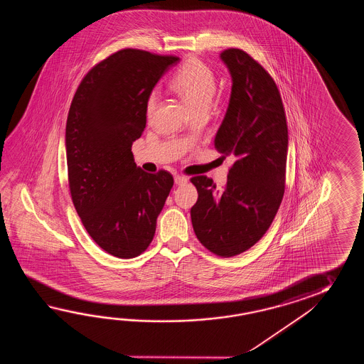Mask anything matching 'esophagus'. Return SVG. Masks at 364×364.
Instances as JSON below:
<instances>
[{"label":"esophagus","instance_id":"obj_1","mask_svg":"<svg viewBox=\"0 0 364 364\" xmlns=\"http://www.w3.org/2000/svg\"><path fill=\"white\" fill-rule=\"evenodd\" d=\"M174 182H176V185H183V183L187 182V177H185V176H176L174 177Z\"/></svg>","mask_w":364,"mask_h":364}]
</instances>
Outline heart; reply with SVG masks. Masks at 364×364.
Here are the masks:
<instances>
[{
  "label": "heart",
  "instance_id": "b5f03b06",
  "mask_svg": "<svg viewBox=\"0 0 364 364\" xmlns=\"http://www.w3.org/2000/svg\"><path fill=\"white\" fill-rule=\"evenodd\" d=\"M171 90L179 95L195 113L205 112L216 93V77L208 65L199 58L186 62L171 79ZM159 92L152 91L146 102V116L152 119L159 108Z\"/></svg>",
  "mask_w": 364,
  "mask_h": 364
}]
</instances>
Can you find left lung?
Segmentation results:
<instances>
[{
    "instance_id": "obj_1",
    "label": "left lung",
    "mask_w": 364,
    "mask_h": 364,
    "mask_svg": "<svg viewBox=\"0 0 364 364\" xmlns=\"http://www.w3.org/2000/svg\"><path fill=\"white\" fill-rule=\"evenodd\" d=\"M220 57L232 85L215 148L234 163L223 190L205 176L191 178L199 193L191 221L204 247L232 257L252 247L279 210L289 135L279 88L263 66L235 48Z\"/></svg>"
}]
</instances>
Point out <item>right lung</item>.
I'll return each instance as SVG.
<instances>
[{
	"label": "right lung",
	"instance_id": "add662e5",
	"mask_svg": "<svg viewBox=\"0 0 364 364\" xmlns=\"http://www.w3.org/2000/svg\"><path fill=\"white\" fill-rule=\"evenodd\" d=\"M178 57L122 49L83 77L66 122L70 193L85 230L110 255L132 259L154 240L173 187L169 171L136 166L132 141L146 127V102Z\"/></svg>",
	"mask_w": 364,
	"mask_h": 364
}]
</instances>
